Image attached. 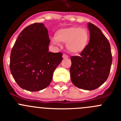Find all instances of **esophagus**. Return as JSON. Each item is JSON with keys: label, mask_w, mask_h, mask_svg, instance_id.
I'll use <instances>...</instances> for the list:
<instances>
[{"label": "esophagus", "mask_w": 121, "mask_h": 121, "mask_svg": "<svg viewBox=\"0 0 121 121\" xmlns=\"http://www.w3.org/2000/svg\"><path fill=\"white\" fill-rule=\"evenodd\" d=\"M62 57L64 59H67V58H68V56L67 55H66V54H63V56H62Z\"/></svg>", "instance_id": "1"}]
</instances>
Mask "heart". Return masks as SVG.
<instances>
[{
    "instance_id": "b5f03b06",
    "label": "heart",
    "mask_w": 121,
    "mask_h": 121,
    "mask_svg": "<svg viewBox=\"0 0 121 121\" xmlns=\"http://www.w3.org/2000/svg\"><path fill=\"white\" fill-rule=\"evenodd\" d=\"M89 35L86 29L79 26L60 28L56 32L55 36L51 37L54 44L59 46L60 42L66 43L67 49L70 53H81L88 43Z\"/></svg>"
}]
</instances>
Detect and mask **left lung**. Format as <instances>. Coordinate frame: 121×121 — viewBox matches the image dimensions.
I'll list each match as a JSON object with an SVG mask.
<instances>
[{"mask_svg": "<svg viewBox=\"0 0 121 121\" xmlns=\"http://www.w3.org/2000/svg\"><path fill=\"white\" fill-rule=\"evenodd\" d=\"M90 41L80 56H71L70 77L73 84L85 90H93L107 79L112 56L110 45L99 28L88 23Z\"/></svg>", "mask_w": 121, "mask_h": 121, "instance_id": "8db88e82", "label": "left lung"}]
</instances>
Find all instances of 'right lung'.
I'll return each mask as SVG.
<instances>
[{
	"mask_svg": "<svg viewBox=\"0 0 121 121\" xmlns=\"http://www.w3.org/2000/svg\"><path fill=\"white\" fill-rule=\"evenodd\" d=\"M47 28L42 23L30 25L21 31L10 56L11 73L20 87L37 91L47 87L62 60V53L49 52Z\"/></svg>",
	"mask_w": 121,
	"mask_h": 121,
	"instance_id": "right-lung-1",
	"label": "right lung"
}]
</instances>
